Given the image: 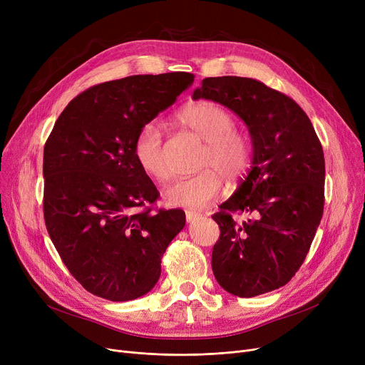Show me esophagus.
I'll return each mask as SVG.
<instances>
[{
	"label": "esophagus",
	"instance_id": "esophagus-1",
	"mask_svg": "<svg viewBox=\"0 0 365 365\" xmlns=\"http://www.w3.org/2000/svg\"><path fill=\"white\" fill-rule=\"evenodd\" d=\"M185 215H186V220H187V223L194 222L195 219H198V217L201 216L198 212H195V210H186Z\"/></svg>",
	"mask_w": 365,
	"mask_h": 365
}]
</instances>
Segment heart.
<instances>
[{"label":"heart","instance_id":"b5f03b06","mask_svg":"<svg viewBox=\"0 0 365 365\" xmlns=\"http://www.w3.org/2000/svg\"><path fill=\"white\" fill-rule=\"evenodd\" d=\"M178 118L205 142L200 164L205 170L168 185L164 200L175 207L202 208L220 194L223 176L229 182H237L250 168L252 142L245 133L234 128V115L215 102H197L185 108ZM133 153L145 175L155 180L168 178L163 133L157 123L142 125L134 139Z\"/></svg>","mask_w":365,"mask_h":365}]
</instances>
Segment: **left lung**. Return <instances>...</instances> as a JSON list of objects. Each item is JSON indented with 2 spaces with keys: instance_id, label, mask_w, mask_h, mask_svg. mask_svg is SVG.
<instances>
[{
  "instance_id": "obj_1",
  "label": "left lung",
  "mask_w": 365,
  "mask_h": 365,
  "mask_svg": "<svg viewBox=\"0 0 365 365\" xmlns=\"http://www.w3.org/2000/svg\"><path fill=\"white\" fill-rule=\"evenodd\" d=\"M194 99L234 110L253 140V163L212 217L220 227L212 267L222 289L255 297L279 289L302 266L324 212L325 163L304 110L289 96L242 76L204 78ZM234 214H245L235 221Z\"/></svg>"
}]
</instances>
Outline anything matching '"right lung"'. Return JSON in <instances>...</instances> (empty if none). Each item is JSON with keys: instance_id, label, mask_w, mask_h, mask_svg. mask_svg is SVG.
<instances>
[{"instance_id": "1", "label": "right lung", "mask_w": 365, "mask_h": 365, "mask_svg": "<svg viewBox=\"0 0 365 365\" xmlns=\"http://www.w3.org/2000/svg\"><path fill=\"white\" fill-rule=\"evenodd\" d=\"M194 78L170 72L93 86L68 103L46 142V227L72 277L94 296L127 302L152 290L165 248L185 226L183 210L153 208L160 192L133 145Z\"/></svg>"}]
</instances>
